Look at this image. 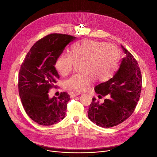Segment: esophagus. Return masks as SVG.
I'll use <instances>...</instances> for the list:
<instances>
[{"mask_svg": "<svg viewBox=\"0 0 157 157\" xmlns=\"http://www.w3.org/2000/svg\"><path fill=\"white\" fill-rule=\"evenodd\" d=\"M80 94V93H72L71 94V97L72 98H74V97H76L78 95H79Z\"/></svg>", "mask_w": 157, "mask_h": 157, "instance_id": "34e87169", "label": "esophagus"}]
</instances>
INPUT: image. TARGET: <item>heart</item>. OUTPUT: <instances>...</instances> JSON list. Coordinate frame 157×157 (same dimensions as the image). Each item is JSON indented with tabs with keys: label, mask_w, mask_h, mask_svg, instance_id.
Wrapping results in <instances>:
<instances>
[{
	"label": "heart",
	"mask_w": 157,
	"mask_h": 157,
	"mask_svg": "<svg viewBox=\"0 0 157 157\" xmlns=\"http://www.w3.org/2000/svg\"><path fill=\"white\" fill-rule=\"evenodd\" d=\"M120 51L113 45L92 40H83L74 44L70 54H62L56 59L55 68L63 76L70 73L75 63L81 62L80 73L74 74L65 81L66 89L76 92L86 90L92 78L105 81L117 69Z\"/></svg>",
	"instance_id": "b5f03b06"
}]
</instances>
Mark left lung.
I'll return each instance as SVG.
<instances>
[{"mask_svg":"<svg viewBox=\"0 0 157 157\" xmlns=\"http://www.w3.org/2000/svg\"><path fill=\"white\" fill-rule=\"evenodd\" d=\"M125 57L112 78L96 85L95 92L99 98L106 96L103 103L92 98L88 116L102 128L117 126L126 120L134 112L142 89V75L138 63L132 54L121 45Z\"/></svg>","mask_w":157,"mask_h":157,"instance_id":"8db88e82","label":"left lung"}]
</instances>
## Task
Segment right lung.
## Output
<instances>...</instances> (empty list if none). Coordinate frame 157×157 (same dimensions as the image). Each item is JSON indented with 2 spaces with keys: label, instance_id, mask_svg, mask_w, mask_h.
<instances>
[{
  "label": "right lung",
  "instance_id": "add662e5",
  "mask_svg": "<svg viewBox=\"0 0 157 157\" xmlns=\"http://www.w3.org/2000/svg\"><path fill=\"white\" fill-rule=\"evenodd\" d=\"M76 37L52 33L34 44L20 67L18 92L28 116L36 123L50 126L60 122L65 115L70 95L61 92L59 96L49 98V90L59 76L54 67L56 59L65 47Z\"/></svg>",
  "mask_w": 157,
  "mask_h": 157
}]
</instances>
